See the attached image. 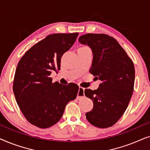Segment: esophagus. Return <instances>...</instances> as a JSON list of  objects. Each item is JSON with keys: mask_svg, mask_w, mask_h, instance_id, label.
Wrapping results in <instances>:
<instances>
[{"mask_svg": "<svg viewBox=\"0 0 150 150\" xmlns=\"http://www.w3.org/2000/svg\"><path fill=\"white\" fill-rule=\"evenodd\" d=\"M85 91V89H84L83 87H79V92H78V94H77V99L79 100L85 96V91Z\"/></svg>", "mask_w": 150, "mask_h": 150, "instance_id": "esophagus-1", "label": "esophagus"}]
</instances>
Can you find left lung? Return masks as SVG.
Returning a JSON list of instances; mask_svg holds the SVG:
<instances>
[{
  "mask_svg": "<svg viewBox=\"0 0 150 150\" xmlns=\"http://www.w3.org/2000/svg\"><path fill=\"white\" fill-rule=\"evenodd\" d=\"M79 42L91 49L90 73L101 81L97 89L85 90V95L93 102V109L86 112V118L98 128L110 127L123 115L132 97L134 64L117 40L107 35H83Z\"/></svg>",
  "mask_w": 150,
  "mask_h": 150,
  "instance_id": "8db88e82",
  "label": "left lung"
}]
</instances>
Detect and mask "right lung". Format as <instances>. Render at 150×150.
Returning a JSON list of instances; mask_svg holds the SVG:
<instances>
[{"label":"right lung","instance_id":"right-lung-1","mask_svg":"<svg viewBox=\"0 0 150 150\" xmlns=\"http://www.w3.org/2000/svg\"><path fill=\"white\" fill-rule=\"evenodd\" d=\"M78 35V33L49 35L26 52L18 63L13 86L16 102L26 120L38 128L57 124L66 104L76 98V84L52 83L50 74L60 69L61 57Z\"/></svg>","mask_w":150,"mask_h":150}]
</instances>
